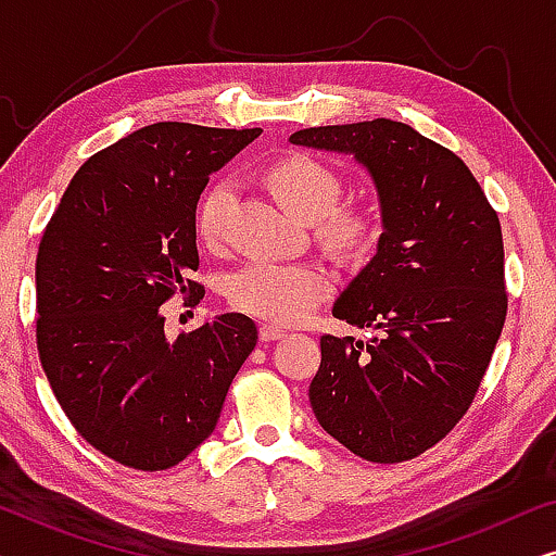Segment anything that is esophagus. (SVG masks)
I'll return each instance as SVG.
<instances>
[{
    "instance_id": "obj_1",
    "label": "esophagus",
    "mask_w": 556,
    "mask_h": 556,
    "mask_svg": "<svg viewBox=\"0 0 556 556\" xmlns=\"http://www.w3.org/2000/svg\"><path fill=\"white\" fill-rule=\"evenodd\" d=\"M280 339H286L283 329H278V326H270V324L261 326V341H265V344H268V341H280Z\"/></svg>"
}]
</instances>
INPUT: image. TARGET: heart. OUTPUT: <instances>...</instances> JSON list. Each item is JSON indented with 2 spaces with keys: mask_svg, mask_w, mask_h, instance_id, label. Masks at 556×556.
I'll return each mask as SVG.
<instances>
[{
  "mask_svg": "<svg viewBox=\"0 0 556 556\" xmlns=\"http://www.w3.org/2000/svg\"><path fill=\"white\" fill-rule=\"evenodd\" d=\"M265 181L288 212L314 223L324 245L337 253H356L377 235V215L367 204H337L339 177L329 166L306 154H291L265 166ZM232 189L227 181L212 185L197 207V232L217 245L227 230ZM331 291V276L318 263L253 261L232 273L227 295L235 308L273 324L306 318Z\"/></svg>",
  "mask_w": 556,
  "mask_h": 556,
  "instance_id": "heart-1",
  "label": "heart"
}]
</instances>
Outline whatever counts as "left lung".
Masks as SVG:
<instances>
[{
	"label": "left lung",
	"instance_id": "left-lung-1",
	"mask_svg": "<svg viewBox=\"0 0 556 556\" xmlns=\"http://www.w3.org/2000/svg\"><path fill=\"white\" fill-rule=\"evenodd\" d=\"M291 141L359 159L384 223L377 255L331 311L375 337H321L311 407L359 458L413 460L473 405L504 329L498 215L460 156L400 121L314 126Z\"/></svg>",
	"mask_w": 556,
	"mask_h": 556
}]
</instances>
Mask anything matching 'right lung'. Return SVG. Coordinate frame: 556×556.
<instances>
[{"mask_svg": "<svg viewBox=\"0 0 556 556\" xmlns=\"http://www.w3.org/2000/svg\"><path fill=\"white\" fill-rule=\"evenodd\" d=\"M261 128L162 121L75 172L35 261L37 352L73 428L136 470L177 466L212 435L257 326L225 314L169 341L162 306L204 286L194 212L210 172Z\"/></svg>", "mask_w": 556, "mask_h": 556, "instance_id": "right-lung-1", "label": "right lung"}]
</instances>
